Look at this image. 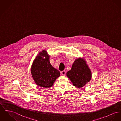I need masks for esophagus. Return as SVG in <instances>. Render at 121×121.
<instances>
[{
	"label": "esophagus",
	"instance_id": "esophagus-1",
	"mask_svg": "<svg viewBox=\"0 0 121 121\" xmlns=\"http://www.w3.org/2000/svg\"><path fill=\"white\" fill-rule=\"evenodd\" d=\"M61 73L62 75H65V74H66V71H65V70H63V71H61Z\"/></svg>",
	"mask_w": 121,
	"mask_h": 121
}]
</instances>
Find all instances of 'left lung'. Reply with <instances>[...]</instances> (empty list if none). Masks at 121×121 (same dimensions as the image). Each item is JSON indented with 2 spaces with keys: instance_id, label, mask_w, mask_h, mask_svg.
I'll return each instance as SVG.
<instances>
[{
  "instance_id": "8db88e82",
  "label": "left lung",
  "mask_w": 121,
  "mask_h": 121,
  "mask_svg": "<svg viewBox=\"0 0 121 121\" xmlns=\"http://www.w3.org/2000/svg\"><path fill=\"white\" fill-rule=\"evenodd\" d=\"M67 76L74 86L81 88L90 81L92 73L85 60L78 58L72 65L71 69L67 72Z\"/></svg>"
}]
</instances>
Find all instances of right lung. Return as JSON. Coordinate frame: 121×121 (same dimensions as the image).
<instances>
[{
	"instance_id": "right-lung-1",
	"label": "right lung",
	"mask_w": 121,
	"mask_h": 121,
	"mask_svg": "<svg viewBox=\"0 0 121 121\" xmlns=\"http://www.w3.org/2000/svg\"><path fill=\"white\" fill-rule=\"evenodd\" d=\"M49 57L47 51L43 50L34 59L31 67V74L35 83L42 87H51L60 74L50 64Z\"/></svg>"
}]
</instances>
